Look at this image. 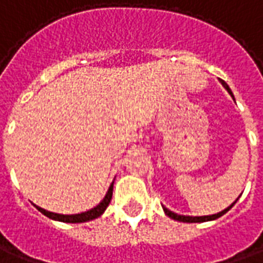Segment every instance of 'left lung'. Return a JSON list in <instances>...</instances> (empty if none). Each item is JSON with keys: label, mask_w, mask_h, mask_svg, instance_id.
Instances as JSON below:
<instances>
[{"label": "left lung", "mask_w": 263, "mask_h": 263, "mask_svg": "<svg viewBox=\"0 0 263 263\" xmlns=\"http://www.w3.org/2000/svg\"><path fill=\"white\" fill-rule=\"evenodd\" d=\"M221 84L223 85V88L227 89L228 92L231 93V97L234 98V93H232V91H231V88L228 87L227 82L221 80ZM236 201H238V199H236ZM236 201H235L231 206H228L227 209L221 211V212H218V214H215V215H206V216H188V215H178L175 214V212L170 211L168 208H165V206H162V208H163V212L168 215L170 218H172V219H175V221H179V222H189V223H192V222H206V221H214V219H218L219 216H222L223 214H227L228 211H229V209L232 208L235 203H236Z\"/></svg>", "instance_id": "8db88e82"}]
</instances>
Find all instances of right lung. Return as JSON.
I'll return each mask as SVG.
<instances>
[{
	"label": "right lung",
	"instance_id": "right-lung-1",
	"mask_svg": "<svg viewBox=\"0 0 263 263\" xmlns=\"http://www.w3.org/2000/svg\"><path fill=\"white\" fill-rule=\"evenodd\" d=\"M112 191H114V182L109 185V189L106 192V195L104 196V199L95 206V208L89 209L87 212H81V214H75V215H62V214H54V212H49V211H45L44 208H40L34 205L41 214H44L45 216H48L51 219L54 221H60V222H68V223H81V222H88L92 221L95 218H98L101 215L105 212V209L108 208L109 202H111V198H112Z\"/></svg>",
	"mask_w": 263,
	"mask_h": 263
}]
</instances>
